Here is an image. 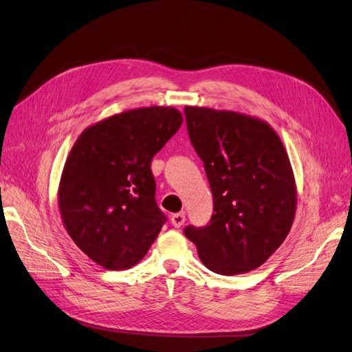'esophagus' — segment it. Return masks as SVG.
Listing matches in <instances>:
<instances>
[{
    "instance_id": "obj_1",
    "label": "esophagus",
    "mask_w": 352,
    "mask_h": 352,
    "mask_svg": "<svg viewBox=\"0 0 352 352\" xmlns=\"http://www.w3.org/2000/svg\"><path fill=\"white\" fill-rule=\"evenodd\" d=\"M186 217H185V212H176V214L172 216V219H170V221H172V225L175 228H180L185 223Z\"/></svg>"
}]
</instances>
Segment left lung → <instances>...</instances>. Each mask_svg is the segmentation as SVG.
Instances as JSON below:
<instances>
[{"label":"left lung","mask_w":352,"mask_h":352,"mask_svg":"<svg viewBox=\"0 0 352 352\" xmlns=\"http://www.w3.org/2000/svg\"><path fill=\"white\" fill-rule=\"evenodd\" d=\"M188 133L204 163L214 212L185 235L211 272L242 274L270 258L289 233L296 184L279 135L258 117L185 107Z\"/></svg>","instance_id":"8db88e82"}]
</instances>
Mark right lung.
Segmentation results:
<instances>
[{
    "label": "right lung",
    "instance_id": "obj_1",
    "mask_svg": "<svg viewBox=\"0 0 352 352\" xmlns=\"http://www.w3.org/2000/svg\"><path fill=\"white\" fill-rule=\"evenodd\" d=\"M184 123L173 107H140L91 124L72 146L58 185L63 225L79 250L109 270L140 263L166 217L151 160Z\"/></svg>",
    "mask_w": 352,
    "mask_h": 352
}]
</instances>
